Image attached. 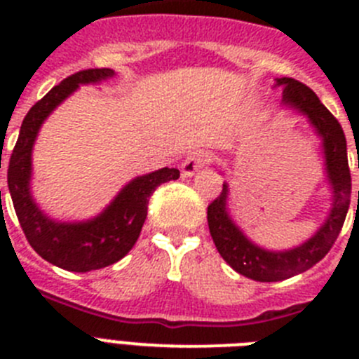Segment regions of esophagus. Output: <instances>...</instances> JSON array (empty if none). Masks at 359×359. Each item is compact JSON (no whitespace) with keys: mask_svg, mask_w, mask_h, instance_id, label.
<instances>
[{"mask_svg":"<svg viewBox=\"0 0 359 359\" xmlns=\"http://www.w3.org/2000/svg\"><path fill=\"white\" fill-rule=\"evenodd\" d=\"M208 161V152L207 151H192L185 156V160L182 161V176L189 177L196 172L198 169H201L203 165Z\"/></svg>","mask_w":359,"mask_h":359,"instance_id":"esophagus-1","label":"esophagus"}]
</instances>
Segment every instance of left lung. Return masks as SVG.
Wrapping results in <instances>:
<instances>
[{
    "instance_id": "1",
    "label": "left lung",
    "mask_w": 359,
    "mask_h": 359,
    "mask_svg": "<svg viewBox=\"0 0 359 359\" xmlns=\"http://www.w3.org/2000/svg\"><path fill=\"white\" fill-rule=\"evenodd\" d=\"M277 84L282 86L284 104H290V106L297 107L300 113L309 116L316 131L323 138L325 163H327L329 180H331L332 190H334V205H332L331 215L325 224L306 244L290 250V252H266L250 243L228 217V187L224 183L221 194L207 208L210 236L217 252L237 273L259 282L284 280V278L302 273L306 269L313 268L316 262L322 261L340 236V230L347 217L348 205H351V169H348L347 160V142H345L340 122L320 102L315 91L307 88L306 84L287 77L278 79Z\"/></svg>"
}]
</instances>
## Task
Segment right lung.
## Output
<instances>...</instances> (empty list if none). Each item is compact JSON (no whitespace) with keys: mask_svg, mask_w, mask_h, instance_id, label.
I'll use <instances>...</instances> for the list:
<instances>
[{"mask_svg":"<svg viewBox=\"0 0 359 359\" xmlns=\"http://www.w3.org/2000/svg\"><path fill=\"white\" fill-rule=\"evenodd\" d=\"M113 73L115 72L109 68L81 69L66 77L61 84L53 86L27 113L8 160V190L27 241L44 261L79 273L106 268L120 261L135 246L140 236L152 192L161 183L180 177V170L169 167L136 177L116 196L104 214L88 223H55L32 201L28 190L32 170L30 154L43 120L72 91L77 90L79 84L102 81Z\"/></svg>","mask_w":359,"mask_h":359,"instance_id":"1","label":"right lung"}]
</instances>
